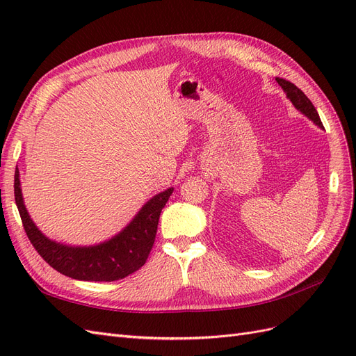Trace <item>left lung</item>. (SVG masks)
<instances>
[{
  "label": "left lung",
  "instance_id": "8db88e82",
  "mask_svg": "<svg viewBox=\"0 0 356 356\" xmlns=\"http://www.w3.org/2000/svg\"><path fill=\"white\" fill-rule=\"evenodd\" d=\"M276 81H277V84L281 86V88L284 89V92L286 93V98L293 102V105L296 106V108L300 111V113H303L307 118H310L312 122H314L316 126H319V127H324L322 126V122H321V118H319V114H318V111H316V108L314 106V104L310 102V99L307 98V96L301 92L296 84H293L291 81H286V80H284V79H276Z\"/></svg>",
  "mask_w": 356,
  "mask_h": 356
}]
</instances>
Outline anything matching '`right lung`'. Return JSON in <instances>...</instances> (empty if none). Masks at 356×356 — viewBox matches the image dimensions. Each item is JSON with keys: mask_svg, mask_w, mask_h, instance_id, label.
<instances>
[{"mask_svg": "<svg viewBox=\"0 0 356 356\" xmlns=\"http://www.w3.org/2000/svg\"><path fill=\"white\" fill-rule=\"evenodd\" d=\"M172 191L174 187L149 199L114 238L98 245L71 246L49 239L31 220L22 197L19 169L15 172V199L32 246L55 270L79 281L113 282L141 268L153 248L160 212Z\"/></svg>", "mask_w": 356, "mask_h": 356, "instance_id": "right-lung-1", "label": "right lung"}]
</instances>
